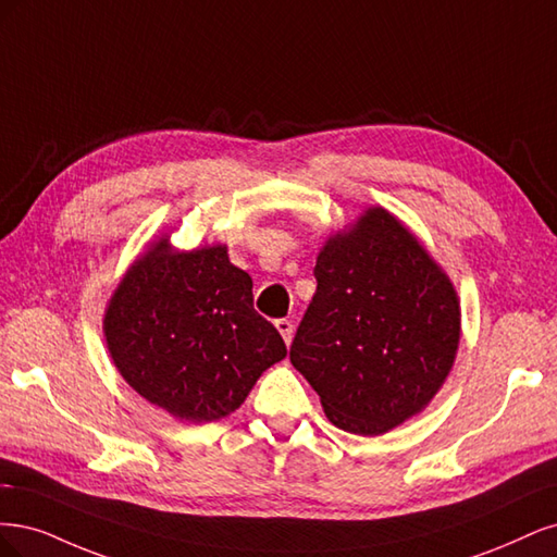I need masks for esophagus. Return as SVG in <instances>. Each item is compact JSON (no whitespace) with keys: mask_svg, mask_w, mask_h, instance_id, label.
<instances>
[{"mask_svg":"<svg viewBox=\"0 0 557 557\" xmlns=\"http://www.w3.org/2000/svg\"><path fill=\"white\" fill-rule=\"evenodd\" d=\"M275 329L280 331L284 345H292V339H294V324H292V321L289 319H277Z\"/></svg>","mask_w":557,"mask_h":557,"instance_id":"34e87169","label":"esophagus"}]
</instances>
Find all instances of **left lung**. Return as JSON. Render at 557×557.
Masks as SVG:
<instances>
[{
    "mask_svg": "<svg viewBox=\"0 0 557 557\" xmlns=\"http://www.w3.org/2000/svg\"><path fill=\"white\" fill-rule=\"evenodd\" d=\"M289 358L339 430L374 437L421 414L456 363L460 298L396 214L366 208L319 247Z\"/></svg>",
    "mask_w": 557,
    "mask_h": 557,
    "instance_id": "1",
    "label": "left lung"
}]
</instances>
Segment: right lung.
I'll list each match as a JSON object with an SVG mask.
<instances>
[{"label":"right lung","instance_id":"obj_1","mask_svg":"<svg viewBox=\"0 0 557 557\" xmlns=\"http://www.w3.org/2000/svg\"><path fill=\"white\" fill-rule=\"evenodd\" d=\"M103 337L122 380L187 423L233 414L286 356L275 326L252 308V277L228 261L226 245L177 249L169 233L120 277Z\"/></svg>","mask_w":557,"mask_h":557}]
</instances>
